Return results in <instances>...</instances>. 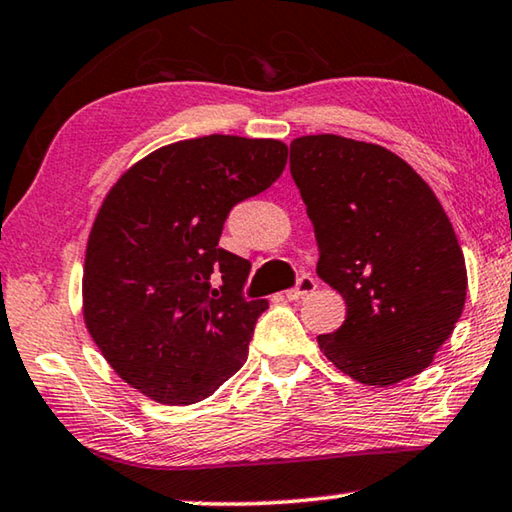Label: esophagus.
<instances>
[{
    "label": "esophagus",
    "mask_w": 512,
    "mask_h": 512,
    "mask_svg": "<svg viewBox=\"0 0 512 512\" xmlns=\"http://www.w3.org/2000/svg\"><path fill=\"white\" fill-rule=\"evenodd\" d=\"M315 288H317V281L313 279V276H301V279L297 281V286L286 292V297H288L290 301H295V299H301V297L311 295V292H313Z\"/></svg>",
    "instance_id": "34e87169"
}]
</instances>
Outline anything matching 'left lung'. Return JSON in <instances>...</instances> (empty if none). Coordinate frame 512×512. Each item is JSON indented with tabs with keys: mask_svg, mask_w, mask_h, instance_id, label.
Wrapping results in <instances>:
<instances>
[{
	"mask_svg": "<svg viewBox=\"0 0 512 512\" xmlns=\"http://www.w3.org/2000/svg\"><path fill=\"white\" fill-rule=\"evenodd\" d=\"M290 172L315 229L317 276L347 304L340 329L317 335L322 354L376 388L420 374L467 295L463 251L435 192L390 149L333 133L292 140Z\"/></svg>",
	"mask_w": 512,
	"mask_h": 512,
	"instance_id": "obj_1",
	"label": "left lung"
}]
</instances>
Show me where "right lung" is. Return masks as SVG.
Instances as JSON below:
<instances>
[{"instance_id":"add662e5","label":"right lung","mask_w":512,"mask_h":512,"mask_svg":"<svg viewBox=\"0 0 512 512\" xmlns=\"http://www.w3.org/2000/svg\"><path fill=\"white\" fill-rule=\"evenodd\" d=\"M286 161L281 140L213 133L156 149L108 190L88 236L83 322L145 397L197 404L245 365L267 299L242 297L251 265L217 242L231 208Z\"/></svg>"}]
</instances>
